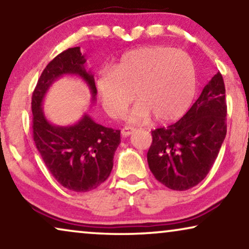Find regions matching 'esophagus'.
Returning a JSON list of instances; mask_svg holds the SVG:
<instances>
[{
	"instance_id": "esophagus-1",
	"label": "esophagus",
	"mask_w": 249,
	"mask_h": 249,
	"mask_svg": "<svg viewBox=\"0 0 249 249\" xmlns=\"http://www.w3.org/2000/svg\"><path fill=\"white\" fill-rule=\"evenodd\" d=\"M134 131H135L134 127H131V125H125V127L122 128L121 134H122V136H124V137H127V136L131 135Z\"/></svg>"
}]
</instances>
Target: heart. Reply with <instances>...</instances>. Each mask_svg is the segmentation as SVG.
I'll return each instance as SVG.
<instances>
[{
	"mask_svg": "<svg viewBox=\"0 0 249 249\" xmlns=\"http://www.w3.org/2000/svg\"><path fill=\"white\" fill-rule=\"evenodd\" d=\"M196 83V68L188 54L171 47L146 46L124 53L112 70H101L96 89L112 118H121L135 96L138 103L129 121L142 122L152 114L156 121L170 122L188 110Z\"/></svg>",
	"mask_w": 249,
	"mask_h": 249,
	"instance_id": "obj_1",
	"label": "heart"
}]
</instances>
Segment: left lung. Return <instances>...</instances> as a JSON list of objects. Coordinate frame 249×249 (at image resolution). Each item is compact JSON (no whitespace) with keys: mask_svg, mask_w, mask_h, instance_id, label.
Wrapping results in <instances>:
<instances>
[{"mask_svg":"<svg viewBox=\"0 0 249 249\" xmlns=\"http://www.w3.org/2000/svg\"><path fill=\"white\" fill-rule=\"evenodd\" d=\"M226 87L217 72L179 121L152 131L147 162L155 179L173 190L198 185L226 138Z\"/></svg>","mask_w":249,"mask_h":249,"instance_id":"1","label":"left lung"}]
</instances>
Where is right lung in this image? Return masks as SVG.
Segmentation results:
<instances>
[{
	"label": "right lung",
	"mask_w": 249,
	"mask_h": 249,
	"mask_svg": "<svg viewBox=\"0 0 249 249\" xmlns=\"http://www.w3.org/2000/svg\"><path fill=\"white\" fill-rule=\"evenodd\" d=\"M80 47L63 51L47 64L32 97L34 142L44 163L57 182L77 193L97 188L108 178L113 156L120 144V130L98 124L85 113L77 124L55 125L47 120L42 108L46 91L64 74H77L86 81L96 100L94 76L86 71Z\"/></svg>",
	"instance_id": "right-lung-1"
}]
</instances>
